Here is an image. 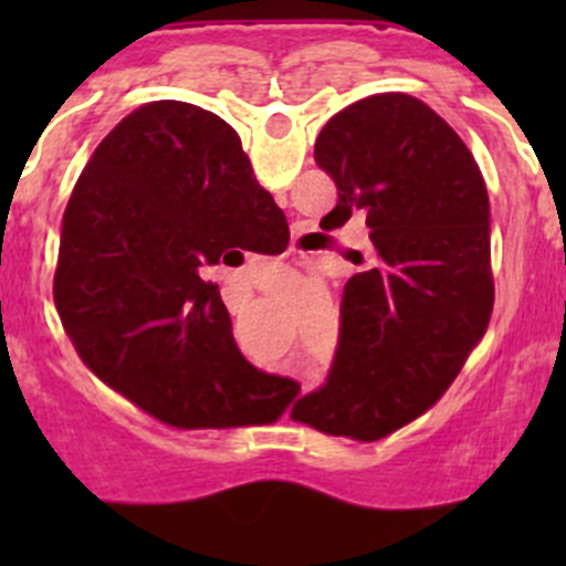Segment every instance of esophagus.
Returning <instances> with one entry per match:
<instances>
[{
  "instance_id": "1",
  "label": "esophagus",
  "mask_w": 566,
  "mask_h": 566,
  "mask_svg": "<svg viewBox=\"0 0 566 566\" xmlns=\"http://www.w3.org/2000/svg\"><path fill=\"white\" fill-rule=\"evenodd\" d=\"M297 229H300V227H297Z\"/></svg>"
}]
</instances>
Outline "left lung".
Returning a JSON list of instances; mask_svg holds the SVG:
<instances>
[{
	"instance_id": "1",
	"label": "left lung",
	"mask_w": 566,
	"mask_h": 566,
	"mask_svg": "<svg viewBox=\"0 0 566 566\" xmlns=\"http://www.w3.org/2000/svg\"><path fill=\"white\" fill-rule=\"evenodd\" d=\"M337 184L323 229L365 218L371 249L345 283L328 382L292 419L363 442L422 417L484 337L493 312L490 201L457 129L408 93L339 109L314 144ZM357 263V260H354Z\"/></svg>"
}]
</instances>
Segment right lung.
I'll return each instance as SVG.
<instances>
[{
	"label": "right lung",
	"instance_id": "1",
	"mask_svg": "<svg viewBox=\"0 0 566 566\" xmlns=\"http://www.w3.org/2000/svg\"><path fill=\"white\" fill-rule=\"evenodd\" d=\"M289 247L283 209L223 118L187 102L124 115L62 218L53 303L98 379L169 428L277 422L300 385L258 371L203 269Z\"/></svg>",
	"mask_w": 566,
	"mask_h": 566
}]
</instances>
